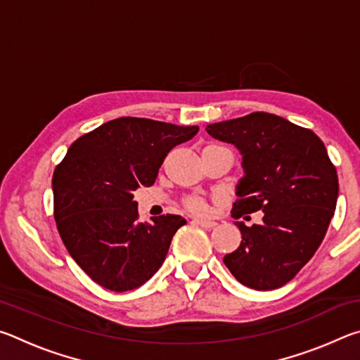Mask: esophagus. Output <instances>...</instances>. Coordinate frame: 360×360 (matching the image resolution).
I'll list each match as a JSON object with an SVG mask.
<instances>
[{
	"instance_id": "obj_1",
	"label": "esophagus",
	"mask_w": 360,
	"mask_h": 360,
	"mask_svg": "<svg viewBox=\"0 0 360 360\" xmlns=\"http://www.w3.org/2000/svg\"><path fill=\"white\" fill-rule=\"evenodd\" d=\"M193 224H197V225H200V227H203V229L216 227V222L214 221H205V219H193Z\"/></svg>"
}]
</instances>
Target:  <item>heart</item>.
Returning a JSON list of instances; mask_svg holds the SVG:
<instances>
[{"mask_svg":"<svg viewBox=\"0 0 360 360\" xmlns=\"http://www.w3.org/2000/svg\"><path fill=\"white\" fill-rule=\"evenodd\" d=\"M186 206H187L188 211L197 212V214H203V212L208 211V206H206V203L203 202V200H200V198H191V200H187Z\"/></svg>","mask_w":360,"mask_h":360,"instance_id":"1","label":"heart"}]
</instances>
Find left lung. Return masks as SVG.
Segmentation results:
<instances>
[{
    "mask_svg": "<svg viewBox=\"0 0 360 360\" xmlns=\"http://www.w3.org/2000/svg\"><path fill=\"white\" fill-rule=\"evenodd\" d=\"M206 131L243 157L231 216L264 211L260 225L235 222L241 243L224 264L246 288H281L318 251L337 206L338 176L326 146L311 130L268 112L216 122Z\"/></svg>",
    "mask_w": 360,
    "mask_h": 360,
    "instance_id": "obj_1",
    "label": "left lung"
}]
</instances>
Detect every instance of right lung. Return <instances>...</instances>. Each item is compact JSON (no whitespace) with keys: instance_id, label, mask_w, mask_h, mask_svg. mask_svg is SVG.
Segmentation results:
<instances>
[{"instance_id":"right-lung-1","label":"right lung","mask_w":360,"mask_h":360,"mask_svg":"<svg viewBox=\"0 0 360 360\" xmlns=\"http://www.w3.org/2000/svg\"><path fill=\"white\" fill-rule=\"evenodd\" d=\"M197 125L119 117L77 138L52 178L53 216L76 264L101 288L133 290L155 275L176 231V214L138 221L133 192L155 182L174 146Z\"/></svg>"}]
</instances>
